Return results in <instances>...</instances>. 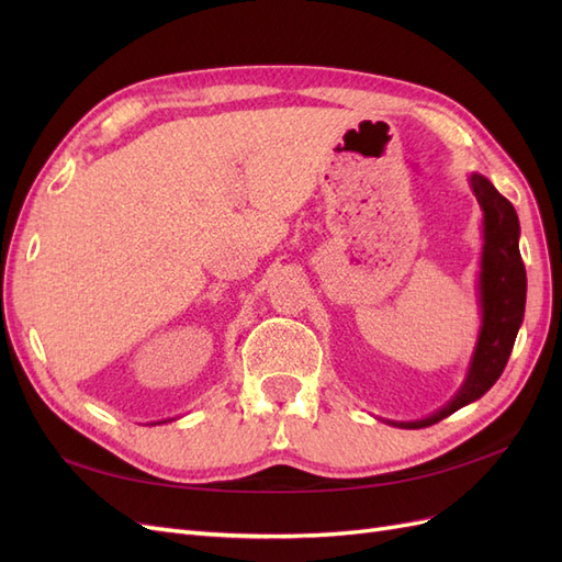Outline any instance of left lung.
<instances>
[{
    "label": "left lung",
    "instance_id": "obj_1",
    "mask_svg": "<svg viewBox=\"0 0 562 562\" xmlns=\"http://www.w3.org/2000/svg\"><path fill=\"white\" fill-rule=\"evenodd\" d=\"M469 187L483 211V252L479 274L481 330L469 361L467 378L457 394L436 413L415 422L386 419L398 429H424L479 401L499 380L512 356L525 316V265L520 258V223L512 201L504 199L485 176L471 173Z\"/></svg>",
    "mask_w": 562,
    "mask_h": 562
}]
</instances>
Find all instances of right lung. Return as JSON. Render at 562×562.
I'll return each mask as SVG.
<instances>
[{"mask_svg": "<svg viewBox=\"0 0 562 562\" xmlns=\"http://www.w3.org/2000/svg\"><path fill=\"white\" fill-rule=\"evenodd\" d=\"M166 422H171V419H164V422H151V424H166Z\"/></svg>", "mask_w": 562, "mask_h": 562, "instance_id": "1", "label": "right lung"}]
</instances>
